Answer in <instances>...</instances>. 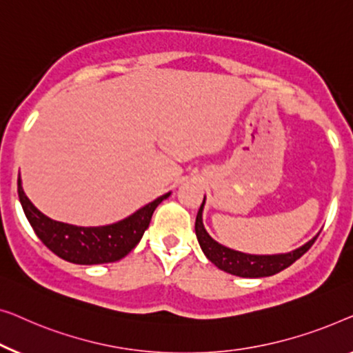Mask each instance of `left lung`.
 <instances>
[{
    "instance_id": "obj_1",
    "label": "left lung",
    "mask_w": 353,
    "mask_h": 353,
    "mask_svg": "<svg viewBox=\"0 0 353 353\" xmlns=\"http://www.w3.org/2000/svg\"><path fill=\"white\" fill-rule=\"evenodd\" d=\"M205 200L198 210L196 222H195V233L200 243L203 252L214 264L217 269L227 272V274L243 276V278H262L275 275L278 272L285 270L292 262H296L301 256H304L310 246L314 245L319 233L294 251L283 252V254H246V252L230 250L221 243H217L210 233L206 232L203 225V208H205Z\"/></svg>"
}]
</instances>
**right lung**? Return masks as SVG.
Wrapping results in <instances>:
<instances>
[{
    "mask_svg": "<svg viewBox=\"0 0 353 353\" xmlns=\"http://www.w3.org/2000/svg\"><path fill=\"white\" fill-rule=\"evenodd\" d=\"M17 192L22 210L39 240L63 261L79 265L108 264L123 259L141 241L157 206L171 195V192H168L158 196L157 200L115 224L78 227L54 221L43 214L23 192L21 174L17 181Z\"/></svg>",
    "mask_w": 353,
    "mask_h": 353,
    "instance_id": "right-lung-1",
    "label": "right lung"
}]
</instances>
